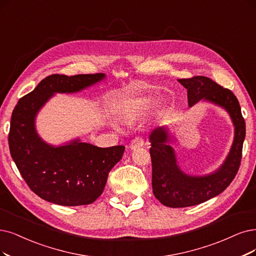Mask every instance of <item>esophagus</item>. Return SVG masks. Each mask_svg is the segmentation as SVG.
I'll return each mask as SVG.
<instances>
[{
  "label": "esophagus",
  "instance_id": "1",
  "mask_svg": "<svg viewBox=\"0 0 256 256\" xmlns=\"http://www.w3.org/2000/svg\"><path fill=\"white\" fill-rule=\"evenodd\" d=\"M144 146V139L142 137H136L133 140H132V142L130 144V148L132 150H136L138 148H141Z\"/></svg>",
  "mask_w": 256,
  "mask_h": 256
}]
</instances>
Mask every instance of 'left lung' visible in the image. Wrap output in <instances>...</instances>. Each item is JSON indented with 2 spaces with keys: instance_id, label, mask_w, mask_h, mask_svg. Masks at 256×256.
<instances>
[{
  "instance_id": "8db88e82",
  "label": "left lung",
  "mask_w": 256,
  "mask_h": 256,
  "mask_svg": "<svg viewBox=\"0 0 256 256\" xmlns=\"http://www.w3.org/2000/svg\"><path fill=\"white\" fill-rule=\"evenodd\" d=\"M178 82L188 90V106L204 99L228 110L235 126V137L230 153L218 171L204 177H193L182 173L176 164L174 150L168 144L166 130L158 128L150 133L153 193L160 202L170 208L200 204L224 191L238 172L246 136L240 102L230 90L204 76L179 79Z\"/></svg>"
}]
</instances>
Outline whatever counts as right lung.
<instances>
[{
  "mask_svg": "<svg viewBox=\"0 0 256 256\" xmlns=\"http://www.w3.org/2000/svg\"><path fill=\"white\" fill-rule=\"evenodd\" d=\"M103 78L100 72L50 74L18 100L12 112L8 134L10 155L27 186L44 200L68 206L92 204L122 158L123 146L98 148L76 140L54 148L43 142L34 130L38 110L54 92H78Z\"/></svg>",
  "mask_w": 256,
  "mask_h": 256,
  "instance_id": "right-lung-1",
  "label": "right lung"
}]
</instances>
